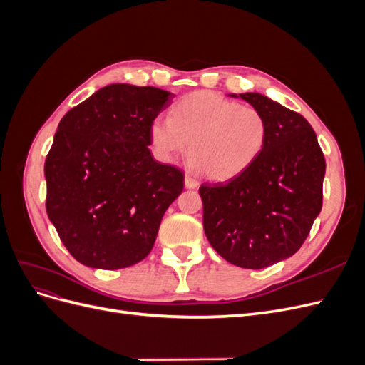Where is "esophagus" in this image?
I'll return each mask as SVG.
<instances>
[{
  "mask_svg": "<svg viewBox=\"0 0 365 365\" xmlns=\"http://www.w3.org/2000/svg\"><path fill=\"white\" fill-rule=\"evenodd\" d=\"M184 184H185L187 189H196V187H197V181L193 178V176H190V175H185Z\"/></svg>",
  "mask_w": 365,
  "mask_h": 365,
  "instance_id": "esophagus-1",
  "label": "esophagus"
}]
</instances>
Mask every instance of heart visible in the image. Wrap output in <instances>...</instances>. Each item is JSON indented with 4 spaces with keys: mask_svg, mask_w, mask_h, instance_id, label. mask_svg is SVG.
I'll use <instances>...</instances> for the list:
<instances>
[{
    "mask_svg": "<svg viewBox=\"0 0 365 365\" xmlns=\"http://www.w3.org/2000/svg\"><path fill=\"white\" fill-rule=\"evenodd\" d=\"M150 138L165 160H173L190 143L192 168L212 180H225L260 155L268 140V121L257 108L197 91L175 105L172 118H153Z\"/></svg>",
    "mask_w": 365,
    "mask_h": 365,
    "instance_id": "obj_1",
    "label": "heart"
}]
</instances>
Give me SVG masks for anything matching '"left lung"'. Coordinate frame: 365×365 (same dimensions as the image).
Listing matches in <instances>:
<instances>
[{"instance_id":"left-lung-1","label":"left lung","mask_w":365,"mask_h":365,"mask_svg":"<svg viewBox=\"0 0 365 365\" xmlns=\"http://www.w3.org/2000/svg\"><path fill=\"white\" fill-rule=\"evenodd\" d=\"M257 108L268 140L245 170L225 182H202V224L219 256L262 269L300 250L323 205L326 161L312 126L259 93L230 94Z\"/></svg>"}]
</instances>
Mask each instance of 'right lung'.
I'll list each match as a JSON object with an SVG mask.
<instances>
[{"label": "right lung", "mask_w": 365, "mask_h": 365, "mask_svg": "<svg viewBox=\"0 0 365 365\" xmlns=\"http://www.w3.org/2000/svg\"><path fill=\"white\" fill-rule=\"evenodd\" d=\"M172 97L155 86L113 83L61 120L43 165L46 208L85 267L113 271L141 262L181 195L182 172L149 150L152 121Z\"/></svg>", "instance_id": "right-lung-1"}]
</instances>
